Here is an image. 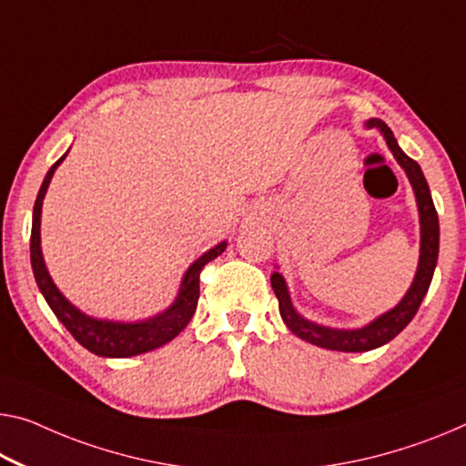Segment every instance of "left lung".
I'll list each match as a JSON object with an SVG mask.
<instances>
[{
	"instance_id": "8db88e82",
	"label": "left lung",
	"mask_w": 466,
	"mask_h": 466,
	"mask_svg": "<svg viewBox=\"0 0 466 466\" xmlns=\"http://www.w3.org/2000/svg\"><path fill=\"white\" fill-rule=\"evenodd\" d=\"M364 127L379 128V131H381L385 143H388V147L391 149L393 158H396L400 167L404 168L408 181H410L414 189V196H417L420 220V256L417 275L412 279L410 289L406 291V296L400 299L398 306H393L391 310L381 314V317H377L375 320H370L369 325H364L360 329H333L304 319L291 304L288 283H285L283 275H270V285H273L275 296L279 299V312H281L283 323L288 325L289 331L308 343H314V346L327 350H338V352H369V350H375L396 338V335L414 319L420 302H423L429 285H431L433 270L435 264H438L440 254V220L423 170H420L417 162L408 158L402 149H400L391 128L385 125L383 120L370 118L364 123Z\"/></svg>"
}]
</instances>
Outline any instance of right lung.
<instances>
[{
  "instance_id": "obj_1",
  "label": "right lung",
  "mask_w": 466,
  "mask_h": 466,
  "mask_svg": "<svg viewBox=\"0 0 466 466\" xmlns=\"http://www.w3.org/2000/svg\"><path fill=\"white\" fill-rule=\"evenodd\" d=\"M68 154V152H66ZM66 154L47 170L46 178H43L41 189L35 199L33 208V228H31V264L35 281H37L39 289L46 298V302L52 308L60 323L68 329L70 335L81 343L83 348H87L89 352L96 356L106 358H128L137 356L149 350H156L175 339L178 333L193 317L198 308L199 298V273L202 268L214 258L225 252L227 241H220L218 246H214L208 252L202 254L196 262L187 268V273L183 275L181 288L175 298V302L170 304L167 310H162L156 317H149L146 320H137V323H123V320H106V319H93L89 314L78 310L76 306L68 302L62 296V291L56 288L52 277L47 273L46 260H43L41 252V206L43 198H46L49 183L56 168L60 167V162L66 158Z\"/></svg>"
}]
</instances>
